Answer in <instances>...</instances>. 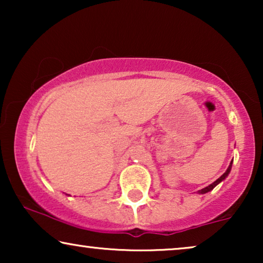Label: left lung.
<instances>
[{
  "mask_svg": "<svg viewBox=\"0 0 263 263\" xmlns=\"http://www.w3.org/2000/svg\"><path fill=\"white\" fill-rule=\"evenodd\" d=\"M231 168H232V161H231V163H230L229 167H228V170H226V171L224 172V174H222V175L220 176V177H219V178L217 179V181L213 182V183H212V184H210L208 186H206V188H203V189L199 190V192H197V193H199V194H206V193H210L211 190H213V189L215 188V186H217V185L219 184V183H221L222 181H224V179H225L226 177H228L230 172H231Z\"/></svg>",
  "mask_w": 263,
  "mask_h": 263,
  "instance_id": "left-lung-1",
  "label": "left lung"
}]
</instances>
